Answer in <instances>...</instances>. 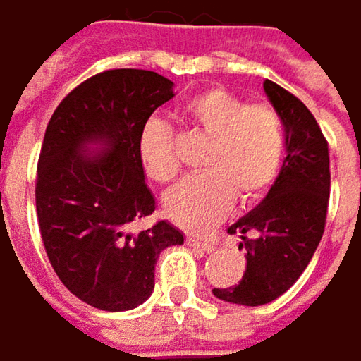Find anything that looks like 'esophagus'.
Wrapping results in <instances>:
<instances>
[{
	"label": "esophagus",
	"mask_w": 361,
	"mask_h": 361,
	"mask_svg": "<svg viewBox=\"0 0 361 361\" xmlns=\"http://www.w3.org/2000/svg\"><path fill=\"white\" fill-rule=\"evenodd\" d=\"M185 244H188V246L200 247V250H204V252H213L214 250V244H211V242H204V240H196V238H188V240H185Z\"/></svg>",
	"instance_id": "34e87169"
}]
</instances>
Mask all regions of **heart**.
Returning a JSON list of instances; mask_svg holds the SVG:
<instances>
[{
	"instance_id": "1",
	"label": "heart",
	"mask_w": 361,
	"mask_h": 361,
	"mask_svg": "<svg viewBox=\"0 0 361 361\" xmlns=\"http://www.w3.org/2000/svg\"><path fill=\"white\" fill-rule=\"evenodd\" d=\"M192 123L211 138L202 157L204 173L173 185L165 198V214L188 231H207L240 202L260 198L275 181L285 136L279 114L267 103L246 105L225 88H209L185 105ZM138 154L147 176L169 181L180 169L173 132L167 121L150 117L138 136Z\"/></svg>"
}]
</instances>
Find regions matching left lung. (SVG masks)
<instances>
[{
	"instance_id": "left-lung-1",
	"label": "left lung",
	"mask_w": 361,
	"mask_h": 361,
	"mask_svg": "<svg viewBox=\"0 0 361 361\" xmlns=\"http://www.w3.org/2000/svg\"><path fill=\"white\" fill-rule=\"evenodd\" d=\"M264 92L283 121L287 157L264 200L227 229L246 247L244 277L213 289L214 298L242 306L277 300L306 271L324 233L331 194L329 145L310 109L271 80Z\"/></svg>"
}]
</instances>
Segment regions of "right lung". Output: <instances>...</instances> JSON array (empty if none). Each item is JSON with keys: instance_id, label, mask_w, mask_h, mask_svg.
<instances>
[{"instance_id": "1", "label": "right lung", "mask_w": 361, "mask_h": 361, "mask_svg": "<svg viewBox=\"0 0 361 361\" xmlns=\"http://www.w3.org/2000/svg\"><path fill=\"white\" fill-rule=\"evenodd\" d=\"M173 82L150 70H107L76 86L51 115L37 167L39 229L59 281L92 308L132 310L154 289V264L183 233L159 221L140 233L130 223L154 211L138 136ZM101 151H86V147Z\"/></svg>"}]
</instances>
